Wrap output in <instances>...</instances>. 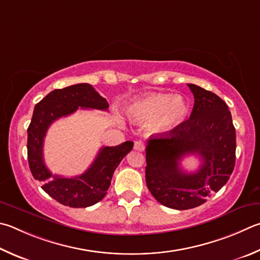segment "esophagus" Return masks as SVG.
<instances>
[{
  "label": "esophagus",
  "instance_id": "1",
  "mask_svg": "<svg viewBox=\"0 0 260 260\" xmlns=\"http://www.w3.org/2000/svg\"><path fill=\"white\" fill-rule=\"evenodd\" d=\"M144 143L142 142V141H136L135 144H134V149L136 151H143L144 150Z\"/></svg>",
  "mask_w": 260,
  "mask_h": 260
}]
</instances>
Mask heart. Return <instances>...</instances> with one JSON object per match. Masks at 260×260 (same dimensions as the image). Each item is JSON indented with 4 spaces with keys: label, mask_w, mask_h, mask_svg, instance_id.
Masks as SVG:
<instances>
[{
    "label": "heart",
    "mask_w": 260,
    "mask_h": 260,
    "mask_svg": "<svg viewBox=\"0 0 260 260\" xmlns=\"http://www.w3.org/2000/svg\"><path fill=\"white\" fill-rule=\"evenodd\" d=\"M188 103L181 95L151 93L132 103L128 112L132 119L140 124L155 120V129L169 133L186 120Z\"/></svg>",
    "instance_id": "1"
}]
</instances>
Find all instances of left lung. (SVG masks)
<instances>
[{
    "mask_svg": "<svg viewBox=\"0 0 260 260\" xmlns=\"http://www.w3.org/2000/svg\"><path fill=\"white\" fill-rule=\"evenodd\" d=\"M187 86L194 96L190 118L169 133L151 135L145 149L146 186L158 202L177 210L205 204L228 183L237 149L228 105L198 85ZM187 154L200 155L203 160L196 173L179 167V160Z\"/></svg>",
    "mask_w": 260,
    "mask_h": 260,
    "instance_id": "left-lung-1",
    "label": "left lung"
}]
</instances>
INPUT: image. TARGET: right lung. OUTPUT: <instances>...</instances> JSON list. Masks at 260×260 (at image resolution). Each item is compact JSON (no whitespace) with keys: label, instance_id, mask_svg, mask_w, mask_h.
<instances>
[{"label":"right lung","instance_id":"1","mask_svg":"<svg viewBox=\"0 0 260 260\" xmlns=\"http://www.w3.org/2000/svg\"><path fill=\"white\" fill-rule=\"evenodd\" d=\"M82 109L108 110L109 103L92 85L83 83L54 89L34 108L28 127L27 154L30 172L35 179L43 182L42 188L61 205L73 208H86L101 201L110 186L114 172L122 158L133 149L126 141L117 146H103L86 172L79 176L53 175L45 166L43 144L50 125L61 117Z\"/></svg>","mask_w":260,"mask_h":260}]
</instances>
